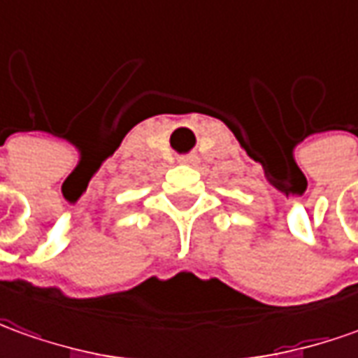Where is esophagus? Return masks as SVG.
Returning <instances> with one entry per match:
<instances>
[{"label": "esophagus", "mask_w": 358, "mask_h": 358, "mask_svg": "<svg viewBox=\"0 0 358 358\" xmlns=\"http://www.w3.org/2000/svg\"><path fill=\"white\" fill-rule=\"evenodd\" d=\"M194 161V159H189V157H180L178 162H182V164H189V162Z\"/></svg>", "instance_id": "34e87169"}]
</instances>
